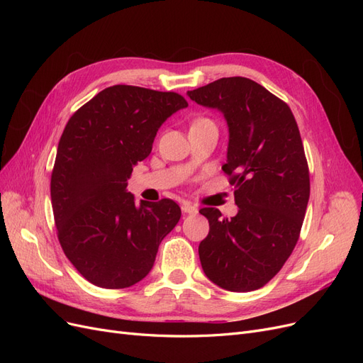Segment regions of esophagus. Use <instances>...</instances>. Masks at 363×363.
<instances>
[{"mask_svg":"<svg viewBox=\"0 0 363 363\" xmlns=\"http://www.w3.org/2000/svg\"><path fill=\"white\" fill-rule=\"evenodd\" d=\"M182 211L184 212V213H196L199 212V208H196L195 206H192V204H189V203H184L183 206H182Z\"/></svg>","mask_w":363,"mask_h":363,"instance_id":"34e87169","label":"esophagus"}]
</instances>
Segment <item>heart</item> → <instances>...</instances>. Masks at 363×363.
I'll use <instances>...</instances> for the list:
<instances>
[{
	"instance_id": "heart-1",
	"label": "heart",
	"mask_w": 363,
	"mask_h": 363,
	"mask_svg": "<svg viewBox=\"0 0 363 363\" xmlns=\"http://www.w3.org/2000/svg\"><path fill=\"white\" fill-rule=\"evenodd\" d=\"M199 121H201V119H199Z\"/></svg>"
}]
</instances>
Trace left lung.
Listing matches in <instances>:
<instances>
[{"label": "left lung", "mask_w": 363, "mask_h": 363, "mask_svg": "<svg viewBox=\"0 0 363 363\" xmlns=\"http://www.w3.org/2000/svg\"><path fill=\"white\" fill-rule=\"evenodd\" d=\"M218 108L228 124L223 171L235 189L238 215L200 211L208 235L199 255L208 280L232 292L259 289L281 269L298 242L311 195L309 167L289 106L245 77H227L188 92Z\"/></svg>", "instance_id": "8db88e82"}]
</instances>
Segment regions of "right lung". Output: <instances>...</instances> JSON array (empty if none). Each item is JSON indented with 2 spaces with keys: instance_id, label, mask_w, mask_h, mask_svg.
I'll list each match as a JSON object with an SVG mask.
<instances>
[{
  "instance_id": "1",
  "label": "right lung",
  "mask_w": 363,
  "mask_h": 363,
  "mask_svg": "<svg viewBox=\"0 0 363 363\" xmlns=\"http://www.w3.org/2000/svg\"><path fill=\"white\" fill-rule=\"evenodd\" d=\"M188 107L180 94L139 86L106 87L68 121L51 174V204L65 256L95 286L124 289L155 265L162 239L177 225L179 204L140 201L127 192L157 130Z\"/></svg>"
}]
</instances>
